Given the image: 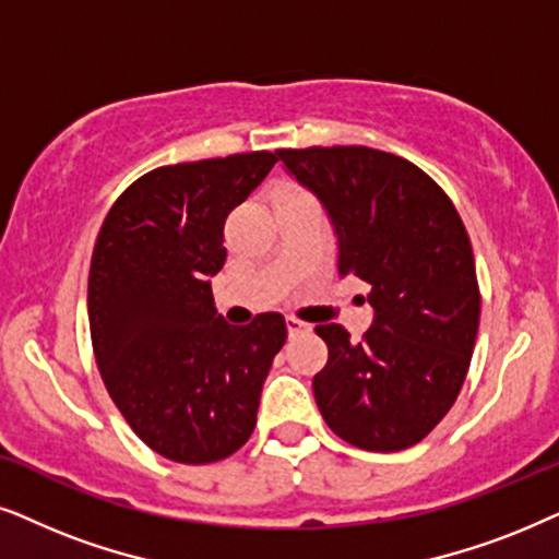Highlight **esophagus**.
I'll list each match as a JSON object with an SVG mask.
<instances>
[{
    "label": "esophagus",
    "mask_w": 559,
    "mask_h": 559,
    "mask_svg": "<svg viewBox=\"0 0 559 559\" xmlns=\"http://www.w3.org/2000/svg\"><path fill=\"white\" fill-rule=\"evenodd\" d=\"M286 330H288V334H301V332H309V324L307 322H301V319H296V317H288L286 319Z\"/></svg>",
    "instance_id": "1"
}]
</instances>
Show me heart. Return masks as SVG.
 <instances>
[{"label": "heart", "mask_w": 559, "mask_h": 559, "mask_svg": "<svg viewBox=\"0 0 559 559\" xmlns=\"http://www.w3.org/2000/svg\"><path fill=\"white\" fill-rule=\"evenodd\" d=\"M301 197H309V193L296 183H281L278 189H275V204L288 202V199H301Z\"/></svg>", "instance_id": "heart-1"}]
</instances>
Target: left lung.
<instances>
[{
    "label": "left lung",
    "instance_id": "obj_1",
    "mask_svg": "<svg viewBox=\"0 0 559 559\" xmlns=\"http://www.w3.org/2000/svg\"><path fill=\"white\" fill-rule=\"evenodd\" d=\"M337 233V271L370 286L360 342L319 324L330 347L314 399L334 435L370 452L421 442L455 404L478 337L471 237L450 197L406 158L366 145L284 147Z\"/></svg>",
    "mask_w": 559,
    "mask_h": 559
}]
</instances>
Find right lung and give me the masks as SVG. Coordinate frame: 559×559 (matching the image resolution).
<instances>
[{"label":"right lung","mask_w":559,"mask_h":559,"mask_svg":"<svg viewBox=\"0 0 559 559\" xmlns=\"http://www.w3.org/2000/svg\"><path fill=\"white\" fill-rule=\"evenodd\" d=\"M275 160L255 151L155 168L122 191L96 237V366L132 431L174 463H217L250 440L263 381L286 342L275 311L227 324L210 284L227 260L225 219Z\"/></svg>","instance_id":"obj_1"}]
</instances>
